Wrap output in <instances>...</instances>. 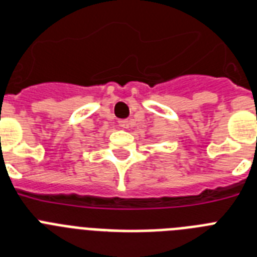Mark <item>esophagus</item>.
<instances>
[{
    "label": "esophagus",
    "mask_w": 257,
    "mask_h": 257,
    "mask_svg": "<svg viewBox=\"0 0 257 257\" xmlns=\"http://www.w3.org/2000/svg\"><path fill=\"white\" fill-rule=\"evenodd\" d=\"M119 125L121 126L122 129H128L129 126H131V121H129V120H121V121H119Z\"/></svg>",
    "instance_id": "34e87169"
}]
</instances>
